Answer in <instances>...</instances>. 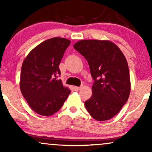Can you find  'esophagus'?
I'll use <instances>...</instances> for the list:
<instances>
[{
	"mask_svg": "<svg viewBox=\"0 0 152 152\" xmlns=\"http://www.w3.org/2000/svg\"><path fill=\"white\" fill-rule=\"evenodd\" d=\"M81 87H78V86H74V90L76 91H79L80 89H81Z\"/></svg>",
	"mask_w": 152,
	"mask_h": 152,
	"instance_id": "esophagus-1",
	"label": "esophagus"
}]
</instances>
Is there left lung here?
<instances>
[{"label":"left lung","instance_id":"1","mask_svg":"<svg viewBox=\"0 0 152 152\" xmlns=\"http://www.w3.org/2000/svg\"><path fill=\"white\" fill-rule=\"evenodd\" d=\"M74 48L87 60L95 81L91 97L85 102L86 110L97 121L111 119L129 97L130 75L124 55L109 40H81Z\"/></svg>","mask_w":152,"mask_h":152}]
</instances>
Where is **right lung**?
<instances>
[{
	"label": "right lung",
	"mask_w": 152,
	"mask_h": 152,
	"mask_svg": "<svg viewBox=\"0 0 152 152\" xmlns=\"http://www.w3.org/2000/svg\"><path fill=\"white\" fill-rule=\"evenodd\" d=\"M71 41L52 38L43 41L30 51L23 62L20 88L23 96L36 113L51 116L58 111L71 93L64 86L59 64Z\"/></svg>",
	"instance_id": "right-lung-1"
}]
</instances>
